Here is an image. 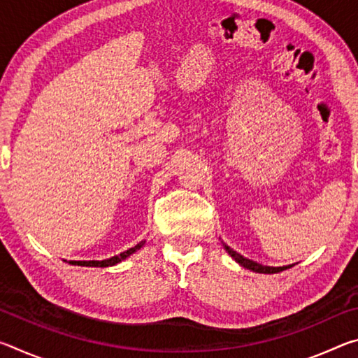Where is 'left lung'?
<instances>
[{"mask_svg":"<svg viewBox=\"0 0 358 358\" xmlns=\"http://www.w3.org/2000/svg\"><path fill=\"white\" fill-rule=\"evenodd\" d=\"M222 246H224V250L227 251L229 256L235 260V262H237V264L241 265V266H245V268H248V270L256 271V273L273 275V273H280V271L287 270V268H290V266H292V265H286V266H268V265L257 264V262H254V260H251V259L243 257V256H241V254H238L237 251H234L232 248L227 246L226 243H222Z\"/></svg>","mask_w":358,"mask_h":358,"instance_id":"1","label":"left lung"}]
</instances>
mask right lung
<instances>
[{"mask_svg":"<svg viewBox=\"0 0 358 358\" xmlns=\"http://www.w3.org/2000/svg\"><path fill=\"white\" fill-rule=\"evenodd\" d=\"M143 245H145V240H142L141 243H137L136 246L129 248L128 251L120 252L118 256H113L110 259H104V260H69V264L71 265H78V266H101V268H104V266H113V265H117L120 262H123L124 259H128L134 252H137Z\"/></svg>","mask_w":358,"mask_h":358,"instance_id":"1","label":"right lung"}]
</instances>
